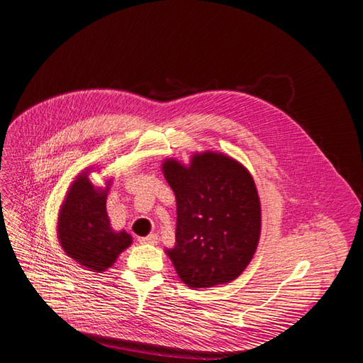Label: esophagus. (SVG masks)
Segmentation results:
<instances>
[{"instance_id": "esophagus-1", "label": "esophagus", "mask_w": 363, "mask_h": 363, "mask_svg": "<svg viewBox=\"0 0 363 363\" xmlns=\"http://www.w3.org/2000/svg\"><path fill=\"white\" fill-rule=\"evenodd\" d=\"M158 240H160V238H158L157 233H150V235H147V237L138 238V242H140V244H157Z\"/></svg>"}]
</instances>
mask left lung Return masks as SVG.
I'll return each instance as SVG.
<instances>
[{
    "label": "left lung",
    "mask_w": 363,
    "mask_h": 363,
    "mask_svg": "<svg viewBox=\"0 0 363 363\" xmlns=\"http://www.w3.org/2000/svg\"><path fill=\"white\" fill-rule=\"evenodd\" d=\"M162 174L177 197V242L166 249L190 288L235 280L258 249L261 202L250 172L221 152L193 154L190 164L166 158Z\"/></svg>",
    "instance_id": "obj_1"
}]
</instances>
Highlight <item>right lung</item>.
Returning a JSON list of instances; mask_svg holds the SVG:
<instances>
[{
  "label": "right lung",
  "mask_w": 363,
  "mask_h": 363,
  "mask_svg": "<svg viewBox=\"0 0 363 363\" xmlns=\"http://www.w3.org/2000/svg\"><path fill=\"white\" fill-rule=\"evenodd\" d=\"M93 167L79 172L69 185L58 211L57 237L65 253L89 272L102 273L133 244L125 229L114 230L107 214V194L111 178L104 186L89 179Z\"/></svg>",
  "instance_id": "obj_1"
}]
</instances>
